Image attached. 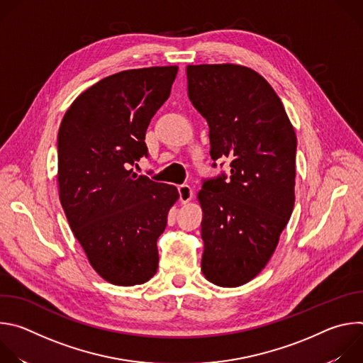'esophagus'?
Masks as SVG:
<instances>
[{"mask_svg": "<svg viewBox=\"0 0 363 363\" xmlns=\"http://www.w3.org/2000/svg\"><path fill=\"white\" fill-rule=\"evenodd\" d=\"M178 194H179V201H181L182 203L189 202V201L192 199V196H194L192 188H191L189 185H186V184L178 186Z\"/></svg>", "mask_w": 363, "mask_h": 363, "instance_id": "1", "label": "esophagus"}]
</instances>
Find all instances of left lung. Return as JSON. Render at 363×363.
Segmentation results:
<instances>
[{
    "mask_svg": "<svg viewBox=\"0 0 363 363\" xmlns=\"http://www.w3.org/2000/svg\"><path fill=\"white\" fill-rule=\"evenodd\" d=\"M188 97L210 128V155L230 160L202 181L201 269L235 287L267 264L294 206L297 138L283 103L257 72L237 65L186 67ZM220 164V167H223Z\"/></svg>",
    "mask_w": 363,
    "mask_h": 363,
    "instance_id": "left-lung-1",
    "label": "left lung"
}]
</instances>
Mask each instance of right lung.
Here are the masks:
<instances>
[{
  "mask_svg": "<svg viewBox=\"0 0 363 363\" xmlns=\"http://www.w3.org/2000/svg\"><path fill=\"white\" fill-rule=\"evenodd\" d=\"M177 73V66H165L105 77L73 101L59 129L65 214L91 267L118 286L140 284L157 273V241L178 199L174 185L130 169L147 158L146 129Z\"/></svg>",
  "mask_w": 363,
  "mask_h": 363,
  "instance_id": "right-lung-1",
  "label": "right lung"
}]
</instances>
